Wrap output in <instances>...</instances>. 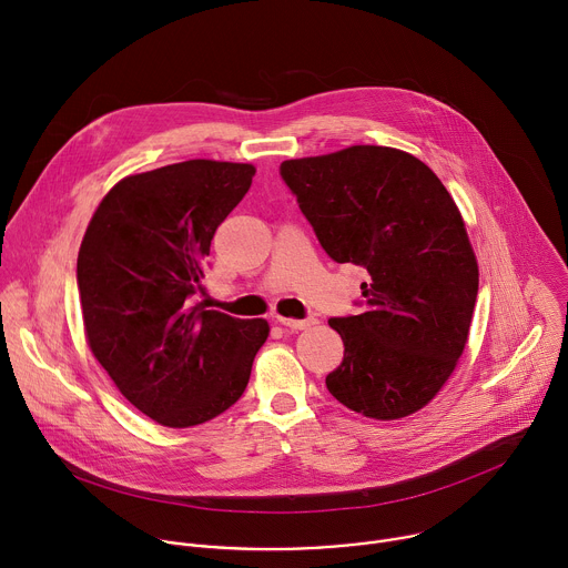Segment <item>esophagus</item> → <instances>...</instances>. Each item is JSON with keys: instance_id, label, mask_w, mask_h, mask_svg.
Wrapping results in <instances>:
<instances>
[{"instance_id": "34e87169", "label": "esophagus", "mask_w": 568, "mask_h": 568, "mask_svg": "<svg viewBox=\"0 0 568 568\" xmlns=\"http://www.w3.org/2000/svg\"><path fill=\"white\" fill-rule=\"evenodd\" d=\"M281 326H285L290 333H298V331H307L312 328L316 318H287V316H278Z\"/></svg>"}]
</instances>
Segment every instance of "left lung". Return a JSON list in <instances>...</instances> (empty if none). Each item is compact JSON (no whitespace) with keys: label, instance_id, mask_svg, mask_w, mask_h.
I'll return each mask as SVG.
<instances>
[{"label":"left lung","instance_id":"8db88e82","mask_svg":"<svg viewBox=\"0 0 568 568\" xmlns=\"http://www.w3.org/2000/svg\"><path fill=\"white\" fill-rule=\"evenodd\" d=\"M281 175L326 254L371 276L364 312L328 321L344 342L328 390L375 420L420 412L465 351L478 292L454 197L418 156L386 145L287 159Z\"/></svg>","mask_w":568,"mask_h":568}]
</instances>
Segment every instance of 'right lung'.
Segmentation results:
<instances>
[{"label": "right lung", "instance_id": "obj_1", "mask_svg": "<svg viewBox=\"0 0 568 568\" xmlns=\"http://www.w3.org/2000/svg\"><path fill=\"white\" fill-rule=\"evenodd\" d=\"M256 169L189 159L116 182L78 252L85 339L116 388L154 423L186 429L245 393L265 318L197 303L211 240Z\"/></svg>", "mask_w": 568, "mask_h": 568}]
</instances>
